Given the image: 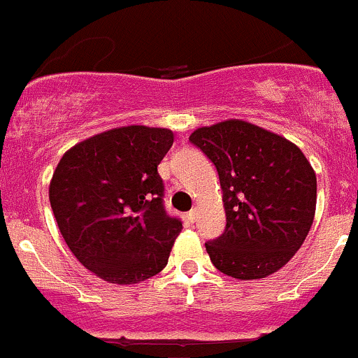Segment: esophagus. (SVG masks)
Masks as SVG:
<instances>
[{
    "instance_id": "esophagus-1",
    "label": "esophagus",
    "mask_w": 358,
    "mask_h": 358,
    "mask_svg": "<svg viewBox=\"0 0 358 358\" xmlns=\"http://www.w3.org/2000/svg\"><path fill=\"white\" fill-rule=\"evenodd\" d=\"M186 217H187V221H189V222H194V221H196V208H193V210L187 212Z\"/></svg>"
}]
</instances>
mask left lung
<instances>
[{
  "label": "left lung",
  "instance_id": "obj_1",
  "mask_svg": "<svg viewBox=\"0 0 358 358\" xmlns=\"http://www.w3.org/2000/svg\"><path fill=\"white\" fill-rule=\"evenodd\" d=\"M219 174L226 229L205 243L212 264L240 280L275 273L303 245L317 207V176L303 151L243 120L200 127L189 136Z\"/></svg>",
  "mask_w": 358,
  "mask_h": 358
}]
</instances>
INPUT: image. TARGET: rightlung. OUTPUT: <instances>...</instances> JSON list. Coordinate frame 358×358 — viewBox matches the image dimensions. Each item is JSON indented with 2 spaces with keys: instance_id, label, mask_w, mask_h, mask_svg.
<instances>
[{
  "instance_id": "right-lung-1",
  "label": "right lung",
  "mask_w": 358,
  "mask_h": 358,
  "mask_svg": "<svg viewBox=\"0 0 358 358\" xmlns=\"http://www.w3.org/2000/svg\"><path fill=\"white\" fill-rule=\"evenodd\" d=\"M169 129L129 125L74 144L60 158L48 196L67 247L109 284H139L167 266L182 229L164 208L158 165Z\"/></svg>"
}]
</instances>
